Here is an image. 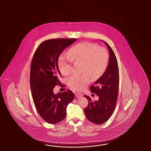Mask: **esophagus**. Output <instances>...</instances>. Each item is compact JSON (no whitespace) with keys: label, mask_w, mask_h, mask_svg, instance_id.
Segmentation results:
<instances>
[{"label":"esophagus","mask_w":151,"mask_h":151,"mask_svg":"<svg viewBox=\"0 0 151 151\" xmlns=\"http://www.w3.org/2000/svg\"><path fill=\"white\" fill-rule=\"evenodd\" d=\"M76 96L77 97V98H80V97H81V96H83V95H82V94L80 93H76Z\"/></svg>","instance_id":"1"}]
</instances>
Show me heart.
Returning a JSON list of instances; mask_svg holds the SVG:
<instances>
[{
    "label": "heart",
    "instance_id": "obj_1",
    "mask_svg": "<svg viewBox=\"0 0 151 151\" xmlns=\"http://www.w3.org/2000/svg\"><path fill=\"white\" fill-rule=\"evenodd\" d=\"M109 60V55L105 48L96 44L84 42L73 46L68 53L60 55L58 66L61 74L66 76L72 70L73 61L83 64L81 72L83 74H73L67 80L69 86L79 90L90 83V76L96 78L104 73Z\"/></svg>",
    "mask_w": 151,
    "mask_h": 151
}]
</instances>
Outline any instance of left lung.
<instances>
[{"label": "left lung", "mask_w": 151, "mask_h": 151, "mask_svg": "<svg viewBox=\"0 0 151 151\" xmlns=\"http://www.w3.org/2000/svg\"><path fill=\"white\" fill-rule=\"evenodd\" d=\"M103 42L109 49V64L104 74L90 87L91 92L96 94L99 99L93 102L90 96L85 95L88 101L84 109L85 116L90 122L97 125L106 122L112 115L119 91V68L116 55L110 46Z\"/></svg>", "instance_id": "left-lung-1"}]
</instances>
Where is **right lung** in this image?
<instances>
[{"label":"right lung","mask_w":151,"mask_h":151,"mask_svg":"<svg viewBox=\"0 0 151 151\" xmlns=\"http://www.w3.org/2000/svg\"><path fill=\"white\" fill-rule=\"evenodd\" d=\"M76 39H53L42 42L32 58L30 86L36 109L45 122L51 124L60 122L66 116L68 105L74 99L73 93L68 90L55 94V85L61 77L58 66L59 55Z\"/></svg>","instance_id":"obj_1"}]
</instances>
